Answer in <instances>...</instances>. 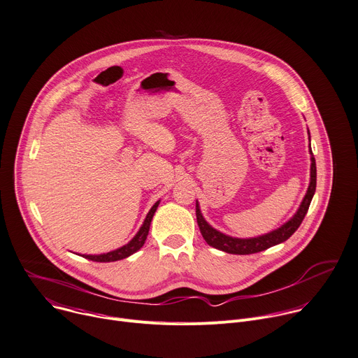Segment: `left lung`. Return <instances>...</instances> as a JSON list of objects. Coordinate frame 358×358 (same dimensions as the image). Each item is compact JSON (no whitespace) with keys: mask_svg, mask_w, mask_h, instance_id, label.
<instances>
[{"mask_svg":"<svg viewBox=\"0 0 358 358\" xmlns=\"http://www.w3.org/2000/svg\"><path fill=\"white\" fill-rule=\"evenodd\" d=\"M315 184H317V169H315V159H314V157H311V180H310L307 194H306V197H304L299 211L289 221H287L284 225H281L278 230L271 231L266 236L257 237V238H245V240L233 238V237L225 236V234L214 230L211 225H208V222L201 215L199 204H196V215H197V222H199V227H200V231H201V234H203V237H204V240L207 241L208 245H211L214 248H218L221 251L229 252V254L245 255V254H254V252L264 251V250H267L273 245H277V244L288 240L292 234L296 233V230L299 229L300 224L303 222V220L307 214V211H308L310 203H311L313 196L315 192Z\"/></svg>","mask_w":358,"mask_h":358,"instance_id":"obj_1","label":"left lung"}]
</instances>
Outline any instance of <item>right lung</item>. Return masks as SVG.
<instances>
[{
    "label": "right lung",
    "instance_id": "obj_1",
    "mask_svg": "<svg viewBox=\"0 0 358 358\" xmlns=\"http://www.w3.org/2000/svg\"><path fill=\"white\" fill-rule=\"evenodd\" d=\"M158 201L151 207L150 213L147 214L145 220H144V224L141 225L140 231L136 234V237L129 241L128 244H125L124 247L118 248V250H114L111 252H107V254H100V255H83L87 259H91V262H96V263H111V262H117V259H122V258H127L131 254H134L136 251H138L145 240H147V236H148V230H150V224H151V220L154 217V213L158 207Z\"/></svg>",
    "mask_w": 358,
    "mask_h": 358
}]
</instances>
